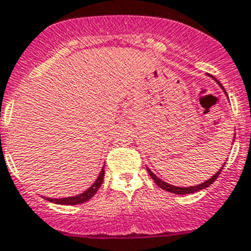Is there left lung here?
I'll return each instance as SVG.
<instances>
[{
	"mask_svg": "<svg viewBox=\"0 0 251 251\" xmlns=\"http://www.w3.org/2000/svg\"><path fill=\"white\" fill-rule=\"evenodd\" d=\"M218 83H219V82H218ZM219 84H221V83H219ZM221 87H222V86H221ZM222 88H223V87H222ZM225 92H226V91H225ZM223 167H225V165H223ZM222 169H223V168H221V169H219V172H217V173H215V175L213 176L212 178H209L208 181L202 182V183H200L199 186H192V187H177V186H172V185H169V183H167V182L161 181L160 178L156 177V176H155L154 173H152V172L149 169V168H148V172H149V175L151 176V178L154 179L155 183H156V185H158L160 188H163V190H165V191H168V192H171V194H177V195H186V194H194V192L199 191V190H202V188L209 187V186L212 185L213 182H214L215 179L218 178V176L221 175Z\"/></svg>",
	"mask_w": 251,
	"mask_h": 251,
	"instance_id": "left-lung-1",
	"label": "left lung"
}]
</instances>
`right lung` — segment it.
<instances>
[{"label":"right lung","mask_w":251,"mask_h":251,"mask_svg":"<svg viewBox=\"0 0 251 251\" xmlns=\"http://www.w3.org/2000/svg\"><path fill=\"white\" fill-rule=\"evenodd\" d=\"M103 173H105V171L100 172V175H99V177H97V179L95 181V183H93L92 186H91L87 191H84L83 194H80V195L78 196H72V198H65V199H50L47 198V200L51 202H55V204H63V205H75V204H82V202L84 201H88L91 198H92L95 194L97 192V190L100 188L101 183H102L103 181Z\"/></svg>","instance_id":"obj_1"}]
</instances>
